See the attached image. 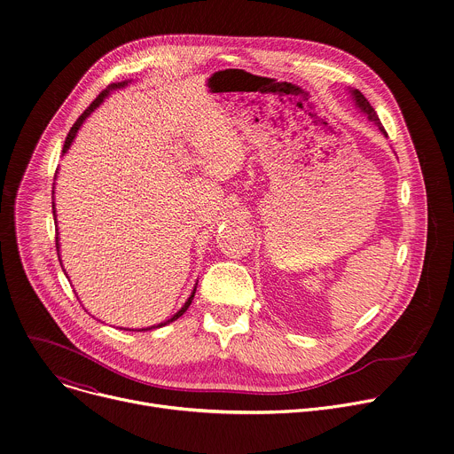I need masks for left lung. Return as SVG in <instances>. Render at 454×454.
<instances>
[{"label":"left lung","mask_w":454,"mask_h":454,"mask_svg":"<svg viewBox=\"0 0 454 454\" xmlns=\"http://www.w3.org/2000/svg\"><path fill=\"white\" fill-rule=\"evenodd\" d=\"M350 93H352V98H354L356 106L368 116V120H372V121L379 127V131H380L384 137H387L386 131H384L382 123H380V120H379V116H377V113H375V109L370 106V102L364 98V95H363L359 90H350Z\"/></svg>","instance_id":"obj_1"}]
</instances>
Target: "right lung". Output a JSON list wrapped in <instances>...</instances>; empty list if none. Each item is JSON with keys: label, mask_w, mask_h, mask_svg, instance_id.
<instances>
[{"label": "right lung", "mask_w": 454, "mask_h": 454, "mask_svg": "<svg viewBox=\"0 0 454 454\" xmlns=\"http://www.w3.org/2000/svg\"><path fill=\"white\" fill-rule=\"evenodd\" d=\"M127 84H129L127 81H123V82H114V84L107 86V88H106V90H104V91H102V93H100V95H98V97H97V98L91 102V106H90V107H88V109H86V111H84V113H82L79 118H77V121H75V123H74V127L70 129V133H68V137H67V142H64V147H62V154H67V153H68V149H70V145H72L74 138H75V137H77V133H79V129H81L82 121H84V120H86V118H88V116H90V114H91V113H93V111H95V109H97V107H98L102 102H104V98H106V97H107V95H109L113 90H120V88H125ZM51 208H53V217H55V203L51 205ZM55 247H57V254H60V253H59V237H55ZM59 261H60V258H59ZM193 294H196V289L192 291V294L188 296V300L184 301V305H183V307H181V309H179V310H177V312H176V314H174L170 319H167V321L160 323V325L149 327V329H140V333H142V331H151V329H160V327H165L167 323H170V321L177 319L179 316H183V314L186 312V309L190 307V303H192V300H193Z\"/></svg>", "instance_id": "right-lung-1"}]
</instances>
